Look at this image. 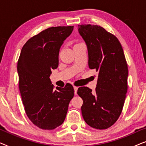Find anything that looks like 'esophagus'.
I'll return each instance as SVG.
<instances>
[{
	"label": "esophagus",
	"mask_w": 146,
	"mask_h": 146,
	"mask_svg": "<svg viewBox=\"0 0 146 146\" xmlns=\"http://www.w3.org/2000/svg\"><path fill=\"white\" fill-rule=\"evenodd\" d=\"M74 94H77V90H78V87L74 86Z\"/></svg>",
	"instance_id": "esophagus-1"
}]
</instances>
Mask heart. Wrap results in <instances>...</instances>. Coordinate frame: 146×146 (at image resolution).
<instances>
[{"instance_id":"obj_1","label":"heart","mask_w":146,"mask_h":146,"mask_svg":"<svg viewBox=\"0 0 146 146\" xmlns=\"http://www.w3.org/2000/svg\"><path fill=\"white\" fill-rule=\"evenodd\" d=\"M76 44H75V45H76Z\"/></svg>"}]
</instances>
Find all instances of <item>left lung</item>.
<instances>
[{"label": "left lung", "mask_w": 146, "mask_h": 146, "mask_svg": "<svg viewBox=\"0 0 146 146\" xmlns=\"http://www.w3.org/2000/svg\"><path fill=\"white\" fill-rule=\"evenodd\" d=\"M86 43L89 68L98 72L95 92L82 86L78 94L83 100L82 114L86 123L98 129L114 124L120 115L127 91L128 68L116 36L99 25H78Z\"/></svg>", "instance_id": "8db88e82"}]
</instances>
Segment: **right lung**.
<instances>
[{
	"label": "right lung",
	"instance_id": "obj_1",
	"mask_svg": "<svg viewBox=\"0 0 146 146\" xmlns=\"http://www.w3.org/2000/svg\"><path fill=\"white\" fill-rule=\"evenodd\" d=\"M73 26L50 27L31 37L17 64L19 90L25 112L39 128L54 129L64 122L74 95L71 84L54 90L50 76L58 66L59 51Z\"/></svg>",
	"mask_w": 146,
	"mask_h": 146
}]
</instances>
